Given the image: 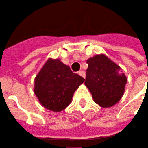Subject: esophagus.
Here are the masks:
<instances>
[{
    "label": "esophagus",
    "instance_id": "1",
    "mask_svg": "<svg viewBox=\"0 0 148 148\" xmlns=\"http://www.w3.org/2000/svg\"><path fill=\"white\" fill-rule=\"evenodd\" d=\"M79 75L81 76V77H82L83 78H85L86 74H85V72H84V71H79Z\"/></svg>",
    "mask_w": 148,
    "mask_h": 148
}]
</instances>
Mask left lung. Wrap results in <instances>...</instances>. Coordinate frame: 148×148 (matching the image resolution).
Instances as JSON below:
<instances>
[{"mask_svg":"<svg viewBox=\"0 0 148 148\" xmlns=\"http://www.w3.org/2000/svg\"><path fill=\"white\" fill-rule=\"evenodd\" d=\"M87 63L88 68L84 84L95 103L103 108L116 104L124 95L127 82L121 67L104 54L90 58Z\"/></svg>","mask_w":148,"mask_h":148,"instance_id":"1","label":"left lung"}]
</instances>
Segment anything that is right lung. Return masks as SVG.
<instances>
[{
	"mask_svg": "<svg viewBox=\"0 0 148 148\" xmlns=\"http://www.w3.org/2000/svg\"><path fill=\"white\" fill-rule=\"evenodd\" d=\"M84 81L59 59L50 58L34 79V92L44 108L59 112L71 103L74 92Z\"/></svg>",
	"mask_w": 148,
	"mask_h": 148,
	"instance_id": "obj_1",
	"label": "right lung"
}]
</instances>
